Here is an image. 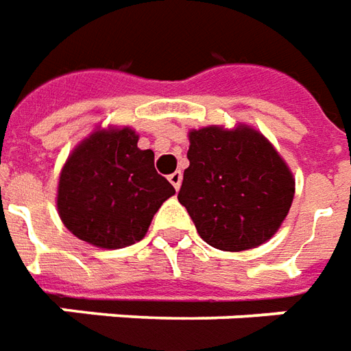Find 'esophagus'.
Here are the masks:
<instances>
[{
  "label": "esophagus",
  "mask_w": 351,
  "mask_h": 351,
  "mask_svg": "<svg viewBox=\"0 0 351 351\" xmlns=\"http://www.w3.org/2000/svg\"><path fill=\"white\" fill-rule=\"evenodd\" d=\"M169 182L175 186V190H178L180 184H182V173H180V171H175L173 175H169Z\"/></svg>",
  "instance_id": "1"
}]
</instances>
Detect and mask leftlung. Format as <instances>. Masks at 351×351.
Instances as JSON below:
<instances>
[{"mask_svg": "<svg viewBox=\"0 0 351 351\" xmlns=\"http://www.w3.org/2000/svg\"><path fill=\"white\" fill-rule=\"evenodd\" d=\"M190 167L178 192L203 241L247 251L268 241L285 220L295 178L261 133L203 127L190 133Z\"/></svg>", "mask_w": 351, "mask_h": 351, "instance_id": "8db88e82", "label": "left lung"}]
</instances>
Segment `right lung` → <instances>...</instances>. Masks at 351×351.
<instances>
[{
  "label": "right lung",
  "mask_w": 351,
  "mask_h": 351,
  "mask_svg": "<svg viewBox=\"0 0 351 351\" xmlns=\"http://www.w3.org/2000/svg\"><path fill=\"white\" fill-rule=\"evenodd\" d=\"M133 129L95 131L66 161L58 215L75 237L102 249L141 241L175 188L154 167V152L136 146Z\"/></svg>",
  "instance_id": "obj_1"
}]
</instances>
